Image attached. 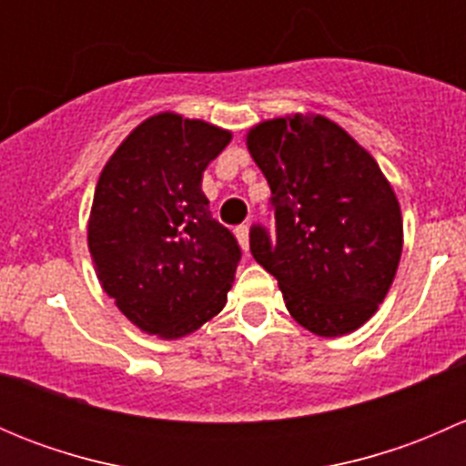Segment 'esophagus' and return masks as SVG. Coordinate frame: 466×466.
I'll return each instance as SVG.
<instances>
[{"label": "esophagus", "instance_id": "1", "mask_svg": "<svg viewBox=\"0 0 466 466\" xmlns=\"http://www.w3.org/2000/svg\"><path fill=\"white\" fill-rule=\"evenodd\" d=\"M234 232H237V238H238V243H241L243 250L248 252V248H250V228H248V225H238Z\"/></svg>", "mask_w": 466, "mask_h": 466}]
</instances>
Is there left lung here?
Masks as SVG:
<instances>
[{"mask_svg": "<svg viewBox=\"0 0 466 466\" xmlns=\"http://www.w3.org/2000/svg\"><path fill=\"white\" fill-rule=\"evenodd\" d=\"M248 150L275 216V237L252 225V257L304 329L327 338L359 329L388 295L403 246L401 209L379 164L320 115L263 121Z\"/></svg>", "mask_w": 466, "mask_h": 466, "instance_id": "1", "label": "left lung"}]
</instances>
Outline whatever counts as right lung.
<instances>
[{"mask_svg": "<svg viewBox=\"0 0 466 466\" xmlns=\"http://www.w3.org/2000/svg\"><path fill=\"white\" fill-rule=\"evenodd\" d=\"M232 135L150 116L98 177L87 243L103 290L146 333L180 338L225 307L241 248L211 218L203 171Z\"/></svg>", "mask_w": 466, "mask_h": 466, "instance_id": "1", "label": "right lung"}]
</instances>
